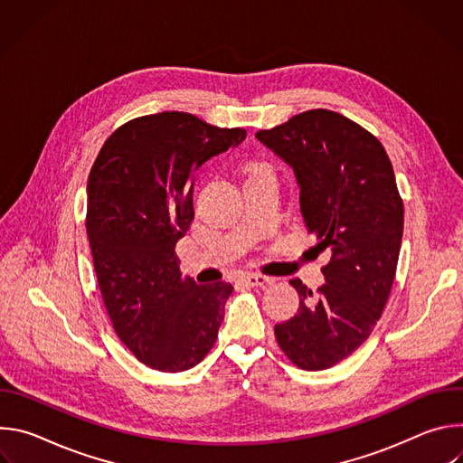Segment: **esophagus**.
I'll use <instances>...</instances> for the list:
<instances>
[{"label":"esophagus","instance_id":"esophagus-1","mask_svg":"<svg viewBox=\"0 0 463 463\" xmlns=\"http://www.w3.org/2000/svg\"><path fill=\"white\" fill-rule=\"evenodd\" d=\"M243 282L245 284H249V286H266L268 282H269V277H266V275H260V273H247V275H243Z\"/></svg>","mask_w":463,"mask_h":463}]
</instances>
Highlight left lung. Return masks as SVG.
Segmentation results:
<instances>
[{
    "mask_svg": "<svg viewBox=\"0 0 463 463\" xmlns=\"http://www.w3.org/2000/svg\"><path fill=\"white\" fill-rule=\"evenodd\" d=\"M256 137L293 168L306 227L329 252L317 293L289 280L298 311L275 326V337L298 368H332L370 337L393 284L403 236L393 168L368 129L322 108Z\"/></svg>",
    "mask_w": 463,
    "mask_h": 463,
    "instance_id": "8db88e82",
    "label": "left lung"
}]
</instances>
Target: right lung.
I'll return each instance as SVG.
<instances>
[{
  "mask_svg": "<svg viewBox=\"0 0 463 463\" xmlns=\"http://www.w3.org/2000/svg\"><path fill=\"white\" fill-rule=\"evenodd\" d=\"M245 136L163 111L117 128L91 166L86 227L100 295L118 339L154 370L184 372L218 339L234 288L181 279L174 249L194 220V172Z\"/></svg>",
  "mask_w": 463,
  "mask_h": 463,
  "instance_id": "1",
  "label": "right lung"
}]
</instances>
